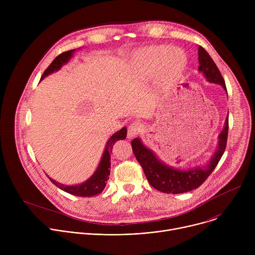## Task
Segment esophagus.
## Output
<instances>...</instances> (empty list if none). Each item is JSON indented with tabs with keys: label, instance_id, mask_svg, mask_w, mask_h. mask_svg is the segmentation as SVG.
I'll return each instance as SVG.
<instances>
[{
	"label": "esophagus",
	"instance_id": "1",
	"mask_svg": "<svg viewBox=\"0 0 255 255\" xmlns=\"http://www.w3.org/2000/svg\"><path fill=\"white\" fill-rule=\"evenodd\" d=\"M143 130V126L141 123L139 122H133L128 126V131H127V135L129 138L135 137L136 135H138L141 131Z\"/></svg>",
	"mask_w": 255,
	"mask_h": 255
}]
</instances>
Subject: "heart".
<instances>
[{
  "instance_id": "heart-1",
  "label": "heart",
  "mask_w": 255,
  "mask_h": 255,
  "mask_svg": "<svg viewBox=\"0 0 255 255\" xmlns=\"http://www.w3.org/2000/svg\"><path fill=\"white\" fill-rule=\"evenodd\" d=\"M168 50V47L165 46H159V47H153L150 49H147L143 51L139 56H138V65L141 70V74L145 77H148L150 75L151 71V66L152 64L160 58L166 51ZM186 66V57L184 54H181L180 52L174 51L172 53V58H171V66L168 71V74L166 72V77H175L179 76L181 74V71L184 70Z\"/></svg>"
}]
</instances>
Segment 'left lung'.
<instances>
[{"label": "left lung", "instance_id": "1", "mask_svg": "<svg viewBox=\"0 0 255 255\" xmlns=\"http://www.w3.org/2000/svg\"><path fill=\"white\" fill-rule=\"evenodd\" d=\"M199 52V72L203 74L205 79L211 83L220 85L226 90L225 81L213 61L209 53L202 47H198ZM228 136V116L225 120L223 130L218 136V145L214 154L209 161L202 166L188 168H176L160 160L156 154L143 144L142 140L137 137L132 140V150L138 162L143 168L149 184L156 190L166 194H183L198 189L220 161L227 143Z\"/></svg>", "mask_w": 255, "mask_h": 255}]
</instances>
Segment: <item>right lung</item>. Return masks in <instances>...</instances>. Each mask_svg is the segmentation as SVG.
<instances>
[{"instance_id": "obj_1", "label": "right lung", "mask_w": 255, "mask_h": 255, "mask_svg": "<svg viewBox=\"0 0 255 255\" xmlns=\"http://www.w3.org/2000/svg\"><path fill=\"white\" fill-rule=\"evenodd\" d=\"M75 52H76V49H72V50L65 51V52L59 54L58 56H56L54 58V60L50 63V65L46 68V70L44 71V74L41 77V80H43L47 76L53 74V72L59 70L62 67V65L66 64L71 59V57L74 56ZM126 136H127V128L123 127L121 130L115 132L110 138H109L97 169L91 175V177L88 178L86 181H84V183L79 184V185H74V186H67V185L58 183V181L52 179L48 175L47 176L57 188H59L60 190L64 191L70 195L78 196V197H94V196L101 194L107 185V181L109 179V174H110V166H111V162H110L111 156L110 155H111L114 144L118 140L125 139Z\"/></svg>"}]
</instances>
